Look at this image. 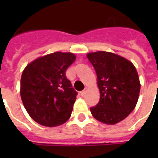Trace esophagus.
Returning <instances> with one entry per match:
<instances>
[{"instance_id": "34e87169", "label": "esophagus", "mask_w": 158, "mask_h": 158, "mask_svg": "<svg viewBox=\"0 0 158 158\" xmlns=\"http://www.w3.org/2000/svg\"><path fill=\"white\" fill-rule=\"evenodd\" d=\"M87 91H88V89H87V88H85V89H84V90H83V91L80 92V94H81V96H84V94H86Z\"/></svg>"}]
</instances>
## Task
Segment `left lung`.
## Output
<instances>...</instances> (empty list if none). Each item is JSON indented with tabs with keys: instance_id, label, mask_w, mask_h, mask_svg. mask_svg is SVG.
I'll return each mask as SVG.
<instances>
[{
	"instance_id": "1",
	"label": "left lung",
	"mask_w": 158,
	"mask_h": 158,
	"mask_svg": "<svg viewBox=\"0 0 158 158\" xmlns=\"http://www.w3.org/2000/svg\"><path fill=\"white\" fill-rule=\"evenodd\" d=\"M87 57L95 69L100 100L90 108L96 120L115 125L127 117L136 106L140 81L136 68L129 60L112 52L99 51Z\"/></svg>"
}]
</instances>
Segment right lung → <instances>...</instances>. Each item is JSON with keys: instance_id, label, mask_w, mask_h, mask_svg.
Listing matches in <instances>:
<instances>
[{"instance_id": "add662e5", "label": "right lung", "mask_w": 158, "mask_h": 158, "mask_svg": "<svg viewBox=\"0 0 158 158\" xmlns=\"http://www.w3.org/2000/svg\"><path fill=\"white\" fill-rule=\"evenodd\" d=\"M75 59L74 53L56 52L38 57L23 69L21 99L28 115L38 124L55 127L70 117L77 93L65 71Z\"/></svg>"}]
</instances>
